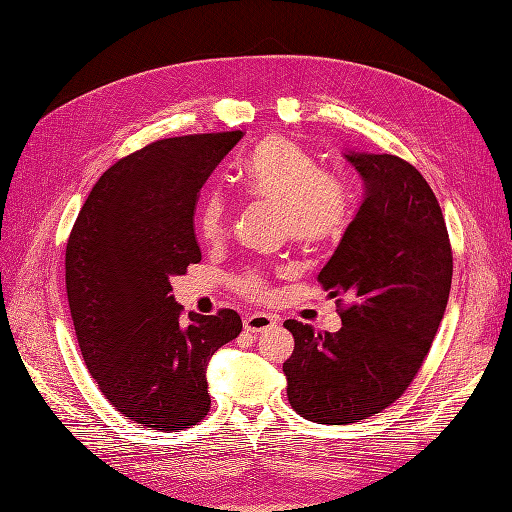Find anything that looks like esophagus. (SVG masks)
Here are the masks:
<instances>
[{"instance_id":"esophagus-1","label":"esophagus","mask_w":512,"mask_h":512,"mask_svg":"<svg viewBox=\"0 0 512 512\" xmlns=\"http://www.w3.org/2000/svg\"><path fill=\"white\" fill-rule=\"evenodd\" d=\"M243 327L250 333H262V331L275 327V318L269 314H250L243 320Z\"/></svg>"}]
</instances>
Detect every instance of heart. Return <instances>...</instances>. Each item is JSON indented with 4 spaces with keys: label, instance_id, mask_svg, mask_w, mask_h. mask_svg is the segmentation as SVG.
<instances>
[{
    "label": "heart",
    "instance_id": "obj_1",
    "mask_svg": "<svg viewBox=\"0 0 512 512\" xmlns=\"http://www.w3.org/2000/svg\"><path fill=\"white\" fill-rule=\"evenodd\" d=\"M247 194L280 207L282 226L290 241L301 247H320L342 237L350 220V190L335 177L322 173L320 164L284 136H269L239 168ZM228 226V205L222 192H211L198 211L203 237L220 239ZM237 288L250 299L269 294V275L260 269L245 271Z\"/></svg>",
    "mask_w": 512,
    "mask_h": 512
}]
</instances>
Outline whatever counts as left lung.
<instances>
[{"mask_svg": "<svg viewBox=\"0 0 512 512\" xmlns=\"http://www.w3.org/2000/svg\"><path fill=\"white\" fill-rule=\"evenodd\" d=\"M365 183L363 203L318 282L348 297L344 327L316 333L286 320L294 350L284 363L288 401L307 421L359 423L389 408L421 369L442 322L453 252L436 194L389 153L348 151Z\"/></svg>", "mask_w": 512, "mask_h": 512, "instance_id": "obj_1", "label": "left lung"}]
</instances>
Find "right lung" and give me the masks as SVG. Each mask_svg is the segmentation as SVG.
Segmentation results:
<instances>
[{
	"instance_id": "right-lung-1",
	"label": "right lung",
	"mask_w": 512,
	"mask_h": 512,
	"mask_svg": "<svg viewBox=\"0 0 512 512\" xmlns=\"http://www.w3.org/2000/svg\"><path fill=\"white\" fill-rule=\"evenodd\" d=\"M243 132L156 141L98 179L66 247V290L91 378L111 406L160 431L211 408L207 363L243 324L235 309L190 312L170 280L200 262L198 192Z\"/></svg>"
}]
</instances>
